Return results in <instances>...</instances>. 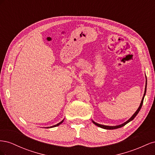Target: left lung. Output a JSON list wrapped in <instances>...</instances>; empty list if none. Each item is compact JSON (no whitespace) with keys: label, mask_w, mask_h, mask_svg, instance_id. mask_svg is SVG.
I'll return each instance as SVG.
<instances>
[{"label":"left lung","mask_w":155,"mask_h":155,"mask_svg":"<svg viewBox=\"0 0 155 155\" xmlns=\"http://www.w3.org/2000/svg\"><path fill=\"white\" fill-rule=\"evenodd\" d=\"M146 88H147V79H146V82H145V91H144V94H143V97H142V101H141V103H140V105L139 107L138 108V109L137 110V111H136V112H134V114H133L132 116H131L130 118L127 121H126L125 122H124V124L118 125H115V126H109V125H104L99 124H97V123L95 122V121H94L92 120L93 124H95V125H97V127H99L102 128V129H109V130H110V129L111 130V129H118V128H120V127H123V126L127 124H128L129 122H130V121H132V120L135 118V117L137 116V115L138 114L139 111L140 110V109H141L142 106V105H143V99H144V97H145V93H146Z\"/></svg>","instance_id":"left-lung-1"}]
</instances>
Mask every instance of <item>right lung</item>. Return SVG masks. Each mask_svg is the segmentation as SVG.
<instances>
[{
    "label": "right lung",
    "instance_id": "add662e5",
    "mask_svg": "<svg viewBox=\"0 0 155 155\" xmlns=\"http://www.w3.org/2000/svg\"><path fill=\"white\" fill-rule=\"evenodd\" d=\"M64 119H63L61 121V122H59V123H58V124H56V125H52V126H50V127H46V128H52V127H57V126H58V125H59L60 124H61L63 122V121H64Z\"/></svg>",
    "mask_w": 155,
    "mask_h": 155
}]
</instances>
